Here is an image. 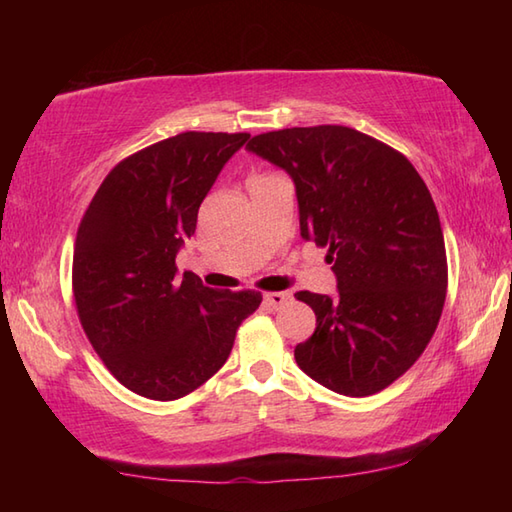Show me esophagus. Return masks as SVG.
I'll return each instance as SVG.
<instances>
[{
    "label": "esophagus",
    "instance_id": "esophagus-1",
    "mask_svg": "<svg viewBox=\"0 0 512 512\" xmlns=\"http://www.w3.org/2000/svg\"><path fill=\"white\" fill-rule=\"evenodd\" d=\"M288 301H290L288 292H266V295H264V306H266L268 310L284 308Z\"/></svg>",
    "mask_w": 512,
    "mask_h": 512
}]
</instances>
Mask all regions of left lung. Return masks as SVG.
Listing matches in <instances>:
<instances>
[{"instance_id":"1","label":"left lung","mask_w":512,"mask_h":512,"mask_svg":"<svg viewBox=\"0 0 512 512\" xmlns=\"http://www.w3.org/2000/svg\"><path fill=\"white\" fill-rule=\"evenodd\" d=\"M246 149L295 182L301 237L334 264V297L297 292L317 314L297 365L336 394H376L418 361L447 297L427 184L396 149L341 125L259 134Z\"/></svg>"}]
</instances>
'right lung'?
<instances>
[{"instance_id": "add662e5", "label": "right lung", "mask_w": 512, "mask_h": 512, "mask_svg": "<svg viewBox=\"0 0 512 512\" xmlns=\"http://www.w3.org/2000/svg\"><path fill=\"white\" fill-rule=\"evenodd\" d=\"M250 134L184 132L116 165L76 233V310L107 369L151 400L191 394L220 369L262 295L178 275L198 209Z\"/></svg>"}]
</instances>
